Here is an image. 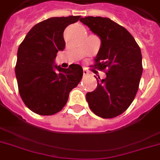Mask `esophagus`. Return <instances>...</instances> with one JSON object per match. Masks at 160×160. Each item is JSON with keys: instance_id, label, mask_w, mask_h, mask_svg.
<instances>
[{"instance_id": "1", "label": "esophagus", "mask_w": 160, "mask_h": 160, "mask_svg": "<svg viewBox=\"0 0 160 160\" xmlns=\"http://www.w3.org/2000/svg\"><path fill=\"white\" fill-rule=\"evenodd\" d=\"M83 74H84V76H87V75H90V72L88 71L87 70H85V69H84V70H83Z\"/></svg>"}]
</instances>
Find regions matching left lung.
I'll return each instance as SVG.
<instances>
[{
  "label": "left lung",
  "mask_w": 160,
  "mask_h": 160,
  "mask_svg": "<svg viewBox=\"0 0 160 160\" xmlns=\"http://www.w3.org/2000/svg\"><path fill=\"white\" fill-rule=\"evenodd\" d=\"M80 21L100 39L95 67L107 70L106 78L97 79V88L86 94V100L96 115L114 118L136 95L143 72L141 51L131 34L109 18L86 16Z\"/></svg>",
  "instance_id": "8db88e82"
}]
</instances>
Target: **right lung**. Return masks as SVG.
Returning <instances> with one entry per match:
<instances>
[{
    "mask_svg": "<svg viewBox=\"0 0 160 160\" xmlns=\"http://www.w3.org/2000/svg\"><path fill=\"white\" fill-rule=\"evenodd\" d=\"M80 19L70 16L45 20L31 29L19 46L15 69L19 93L36 114L52 115L60 111L81 80L80 65L64 69L55 62L58 51L65 49V29Z\"/></svg>",
    "mask_w": 160,
    "mask_h": 160,
    "instance_id": "right-lung-1",
    "label": "right lung"
}]
</instances>
